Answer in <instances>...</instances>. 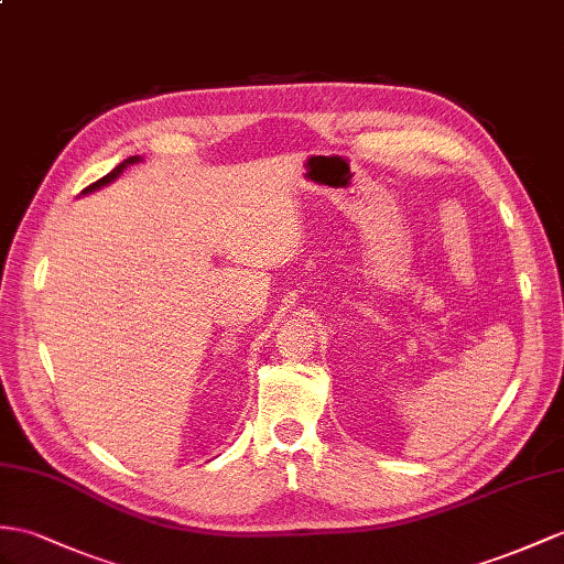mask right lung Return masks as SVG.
<instances>
[{
	"label": "right lung",
	"mask_w": 564,
	"mask_h": 564,
	"mask_svg": "<svg viewBox=\"0 0 564 564\" xmlns=\"http://www.w3.org/2000/svg\"><path fill=\"white\" fill-rule=\"evenodd\" d=\"M135 160H139V158H127V160H123L121 164H117V167L112 170V172H109V174H105L102 178H98V182H95V184H90V186H86L84 191H80V194H88V191H95V188H100V186H105V184H109V182H112V178H117L119 174H121V170L123 167H127V164H133Z\"/></svg>",
	"instance_id": "1"
}]
</instances>
